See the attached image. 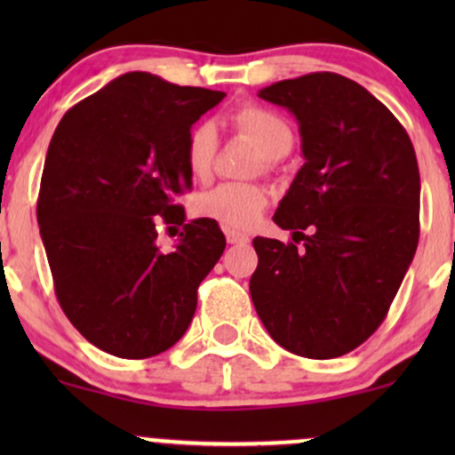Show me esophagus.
<instances>
[{
    "instance_id": "34e87169",
    "label": "esophagus",
    "mask_w": 455,
    "mask_h": 455,
    "mask_svg": "<svg viewBox=\"0 0 455 455\" xmlns=\"http://www.w3.org/2000/svg\"><path fill=\"white\" fill-rule=\"evenodd\" d=\"M224 235H227L228 243H248L250 242L248 235L242 233V231H235V228H227Z\"/></svg>"
}]
</instances>
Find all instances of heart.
<instances>
[{"mask_svg":"<svg viewBox=\"0 0 455 455\" xmlns=\"http://www.w3.org/2000/svg\"><path fill=\"white\" fill-rule=\"evenodd\" d=\"M228 126L242 137L250 139L263 154L265 169H274L282 156L293 149L295 132L282 115L257 104H243L228 113ZM218 128L212 122H201L188 132L186 164L196 181H210L216 169ZM269 203L267 188L260 184H228L216 186L196 198V213L201 218L220 222L228 228H250L257 224Z\"/></svg>","mask_w":455,"mask_h":455,"instance_id":"heart-1","label":"heart"}]
</instances>
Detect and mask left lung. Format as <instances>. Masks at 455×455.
<instances>
[{"label": "left lung", "instance_id": "obj_1", "mask_svg": "<svg viewBox=\"0 0 455 455\" xmlns=\"http://www.w3.org/2000/svg\"><path fill=\"white\" fill-rule=\"evenodd\" d=\"M259 96L295 115L306 162L274 213L293 242L254 237L250 295L282 348L340 357L385 321L415 257V149L383 102L336 72L274 83Z\"/></svg>", "mask_w": 455, "mask_h": 455}]
</instances>
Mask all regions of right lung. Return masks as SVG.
I'll return each mask as SVG.
<instances>
[{"instance_id":"obj_1","label":"right lung","mask_w":455,"mask_h":455,"mask_svg":"<svg viewBox=\"0 0 455 455\" xmlns=\"http://www.w3.org/2000/svg\"><path fill=\"white\" fill-rule=\"evenodd\" d=\"M224 92L128 72L68 108L46 151L38 224L64 315L122 359L171 348L196 310V289L227 248L216 220L184 222L192 188L186 139ZM162 223L185 224L162 253Z\"/></svg>"}]
</instances>
